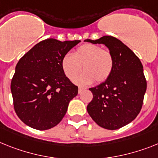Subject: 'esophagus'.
<instances>
[{"label":"esophagus","instance_id":"34e87169","mask_svg":"<svg viewBox=\"0 0 158 158\" xmlns=\"http://www.w3.org/2000/svg\"><path fill=\"white\" fill-rule=\"evenodd\" d=\"M83 90H85V88H84V87H79V93H81V92L83 91Z\"/></svg>","mask_w":158,"mask_h":158}]
</instances>
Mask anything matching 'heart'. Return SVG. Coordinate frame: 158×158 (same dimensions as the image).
<instances>
[{
    "label": "heart",
    "instance_id": "1",
    "mask_svg": "<svg viewBox=\"0 0 158 158\" xmlns=\"http://www.w3.org/2000/svg\"><path fill=\"white\" fill-rule=\"evenodd\" d=\"M84 72L75 80L79 85L106 81L114 68V59L108 50L98 45L87 43L79 46L73 55L66 54L61 60V67L67 79L73 80L82 71Z\"/></svg>",
    "mask_w": 158,
    "mask_h": 158
}]
</instances>
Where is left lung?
Returning <instances> with one entry per match:
<instances>
[{
    "mask_svg": "<svg viewBox=\"0 0 158 158\" xmlns=\"http://www.w3.org/2000/svg\"><path fill=\"white\" fill-rule=\"evenodd\" d=\"M85 42L105 45L114 59L109 78L89 89L93 99L87 105V112L102 128L109 130L122 128L134 120L142 107L147 83L141 62L126 45L114 37Z\"/></svg>",
    "mask_w": 158,
    "mask_h": 158,
    "instance_id": "8db88e82",
    "label": "left lung"
}]
</instances>
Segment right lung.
<instances>
[{
  "label": "right lung",
  "instance_id": "obj_1",
  "mask_svg": "<svg viewBox=\"0 0 158 158\" xmlns=\"http://www.w3.org/2000/svg\"><path fill=\"white\" fill-rule=\"evenodd\" d=\"M79 42L48 38L18 61L11 92L16 113L26 125L46 130L63 120L78 87L64 75L61 60Z\"/></svg>",
  "mask_w": 158,
  "mask_h": 158
}]
</instances>
